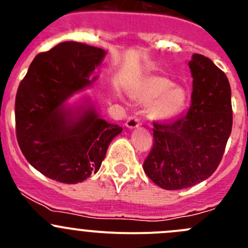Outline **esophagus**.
<instances>
[{
  "mask_svg": "<svg viewBox=\"0 0 248 248\" xmlns=\"http://www.w3.org/2000/svg\"><path fill=\"white\" fill-rule=\"evenodd\" d=\"M126 126L128 127V128H137V127L140 126L139 119L137 116L128 117V120L126 121Z\"/></svg>",
  "mask_w": 248,
  "mask_h": 248,
  "instance_id": "1",
  "label": "esophagus"
}]
</instances>
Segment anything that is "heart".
Segmentation results:
<instances>
[{"label":"heart","mask_w":248,"mask_h":248,"mask_svg":"<svg viewBox=\"0 0 248 248\" xmlns=\"http://www.w3.org/2000/svg\"><path fill=\"white\" fill-rule=\"evenodd\" d=\"M133 97L141 104H150L151 119H174L181 112L186 103V91L181 86L172 85L171 80L162 77H151L140 82L134 89Z\"/></svg>","instance_id":"1"}]
</instances>
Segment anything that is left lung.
Listing matches in <instances>:
<instances>
[{"mask_svg": "<svg viewBox=\"0 0 248 248\" xmlns=\"http://www.w3.org/2000/svg\"><path fill=\"white\" fill-rule=\"evenodd\" d=\"M191 107L179 119L154 122V145L145 174L164 189H182L204 181L217 169L232 132L228 78L210 59L194 54Z\"/></svg>", "mask_w": 248, "mask_h": 248, "instance_id": "8db88e82", "label": "left lung"}]
</instances>
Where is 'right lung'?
<instances>
[{"label":"right lung","instance_id":"1","mask_svg":"<svg viewBox=\"0 0 248 248\" xmlns=\"http://www.w3.org/2000/svg\"><path fill=\"white\" fill-rule=\"evenodd\" d=\"M107 52L78 42H63L33 59L16 98L20 150L49 179L78 184L96 174L111 140L122 127L98 116L92 104L63 106L90 79Z\"/></svg>","mask_w":248,"mask_h":248}]
</instances>
